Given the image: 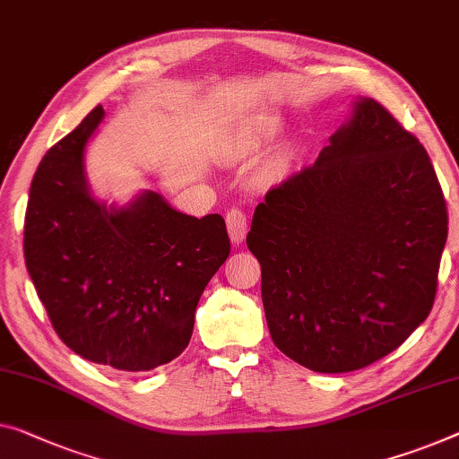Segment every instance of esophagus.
<instances>
[{"label":"esophagus","mask_w":459,"mask_h":459,"mask_svg":"<svg viewBox=\"0 0 459 459\" xmlns=\"http://www.w3.org/2000/svg\"><path fill=\"white\" fill-rule=\"evenodd\" d=\"M247 227H249V222H247V216H245L243 210H238V208L229 210L227 229H229V235H230L232 243H235V245L243 243L245 235H247Z\"/></svg>","instance_id":"34e87169"}]
</instances>
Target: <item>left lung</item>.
Masks as SVG:
<instances>
[{
  "mask_svg": "<svg viewBox=\"0 0 459 459\" xmlns=\"http://www.w3.org/2000/svg\"><path fill=\"white\" fill-rule=\"evenodd\" d=\"M447 206L422 143L373 99L265 194L247 247L273 344L317 373L395 351L433 309Z\"/></svg>",
  "mask_w": 459,
  "mask_h": 459,
  "instance_id": "left-lung-1",
  "label": "left lung"
}]
</instances>
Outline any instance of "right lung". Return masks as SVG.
Segmentation results:
<instances>
[{
	"label": "right lung",
	"instance_id": "right-lung-1",
	"mask_svg": "<svg viewBox=\"0 0 459 459\" xmlns=\"http://www.w3.org/2000/svg\"><path fill=\"white\" fill-rule=\"evenodd\" d=\"M99 105L43 156L24 218V259L53 330L82 359L150 371L186 351L195 307L227 262L221 214L187 216L156 191L127 206L91 195L86 143Z\"/></svg>",
	"mask_w": 459,
	"mask_h": 459
}]
</instances>
